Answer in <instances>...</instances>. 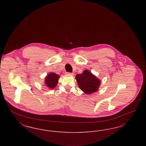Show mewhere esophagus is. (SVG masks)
Returning a JSON list of instances; mask_svg holds the SVG:
<instances>
[{
	"label": "esophagus",
	"instance_id": "obj_1",
	"mask_svg": "<svg viewBox=\"0 0 146 146\" xmlns=\"http://www.w3.org/2000/svg\"><path fill=\"white\" fill-rule=\"evenodd\" d=\"M67 74H70V75H73V73H70V72H67L66 73Z\"/></svg>",
	"mask_w": 146,
	"mask_h": 146
}]
</instances>
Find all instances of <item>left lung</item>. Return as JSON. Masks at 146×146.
<instances>
[{
    "mask_svg": "<svg viewBox=\"0 0 146 146\" xmlns=\"http://www.w3.org/2000/svg\"><path fill=\"white\" fill-rule=\"evenodd\" d=\"M76 78L79 88L87 94L97 91L101 83L100 80L88 70H85L81 74H78Z\"/></svg>",
    "mask_w": 146,
    "mask_h": 146,
    "instance_id": "obj_1",
    "label": "left lung"
}]
</instances>
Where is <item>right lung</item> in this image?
<instances>
[{
    "label": "right lung",
    "mask_w": 146,
    "mask_h": 146,
    "mask_svg": "<svg viewBox=\"0 0 146 146\" xmlns=\"http://www.w3.org/2000/svg\"><path fill=\"white\" fill-rule=\"evenodd\" d=\"M59 76L55 73H49L45 78V84L49 88L53 89L55 87L58 83Z\"/></svg>",
    "instance_id": "1"
}]
</instances>
